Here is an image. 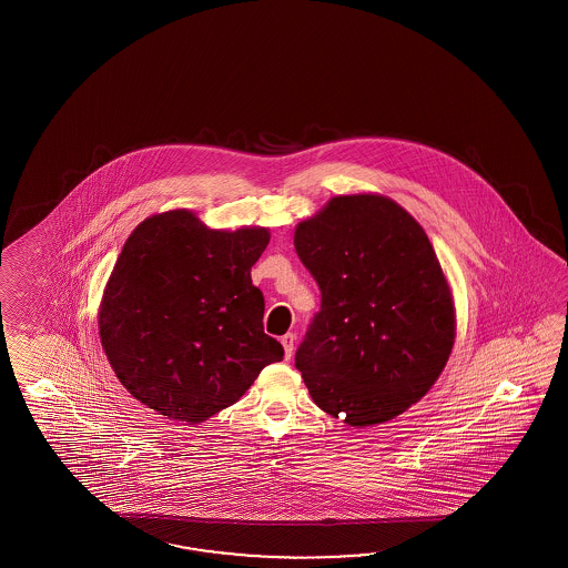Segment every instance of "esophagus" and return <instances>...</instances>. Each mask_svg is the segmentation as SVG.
<instances>
[{"label": "esophagus", "instance_id": "1", "mask_svg": "<svg viewBox=\"0 0 568 568\" xmlns=\"http://www.w3.org/2000/svg\"><path fill=\"white\" fill-rule=\"evenodd\" d=\"M280 343H282V347H284V357L290 359L292 357V353H294V343H296V335L294 333H286L284 337L280 338Z\"/></svg>", "mask_w": 568, "mask_h": 568}]
</instances>
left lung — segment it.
Instances as JSON below:
<instances>
[{
	"label": "left lung",
	"mask_w": 568,
	"mask_h": 568,
	"mask_svg": "<svg viewBox=\"0 0 568 568\" xmlns=\"http://www.w3.org/2000/svg\"><path fill=\"white\" fill-rule=\"evenodd\" d=\"M321 288L296 351L314 404L363 428L423 399L457 335L447 276L420 223L389 196L338 194L294 230Z\"/></svg>",
	"instance_id": "obj_1"
}]
</instances>
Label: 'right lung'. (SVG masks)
Segmentation results:
<instances>
[{
  "instance_id": "right-lung-1",
  "label": "right lung",
  "mask_w": 568,
  "mask_h": 568,
  "mask_svg": "<svg viewBox=\"0 0 568 568\" xmlns=\"http://www.w3.org/2000/svg\"><path fill=\"white\" fill-rule=\"evenodd\" d=\"M267 227L211 230L189 209L144 219L109 276L99 337L121 386L176 423L199 424L242 398L284 349L264 333L252 266Z\"/></svg>"
}]
</instances>
